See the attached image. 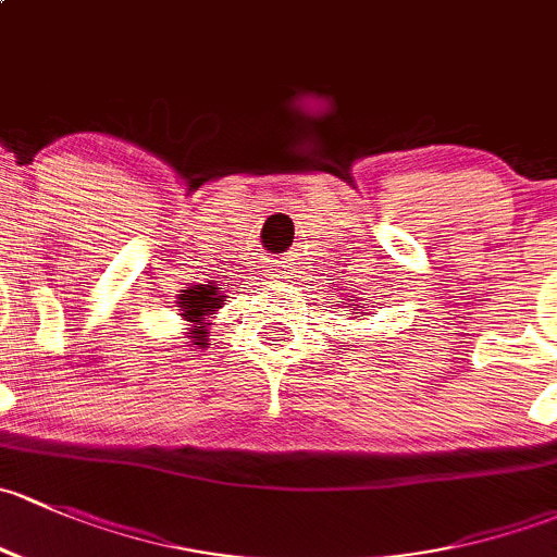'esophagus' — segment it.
<instances>
[{
    "label": "esophagus",
    "instance_id": "1",
    "mask_svg": "<svg viewBox=\"0 0 557 557\" xmlns=\"http://www.w3.org/2000/svg\"><path fill=\"white\" fill-rule=\"evenodd\" d=\"M281 273H286V271H281V265L271 268V276H273V278H284V276H281Z\"/></svg>",
    "mask_w": 557,
    "mask_h": 557
}]
</instances>
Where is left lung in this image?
Masks as SVG:
<instances>
[{
	"instance_id": "obj_1",
	"label": "left lung",
	"mask_w": 557,
	"mask_h": 557,
	"mask_svg": "<svg viewBox=\"0 0 557 557\" xmlns=\"http://www.w3.org/2000/svg\"><path fill=\"white\" fill-rule=\"evenodd\" d=\"M346 308H351V313H362V317H367L364 302H359V297H357V302H346Z\"/></svg>"
}]
</instances>
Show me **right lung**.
<instances>
[{
	"instance_id": "1",
	"label": "right lung",
	"mask_w": 557,
	"mask_h": 557,
	"mask_svg": "<svg viewBox=\"0 0 557 557\" xmlns=\"http://www.w3.org/2000/svg\"><path fill=\"white\" fill-rule=\"evenodd\" d=\"M222 297L220 289L216 286H193V289H187L185 295H180V302H176V308H180V317L187 321V337H190L193 346L203 348L209 346V321L214 319V311L216 308H222Z\"/></svg>"
}]
</instances>
